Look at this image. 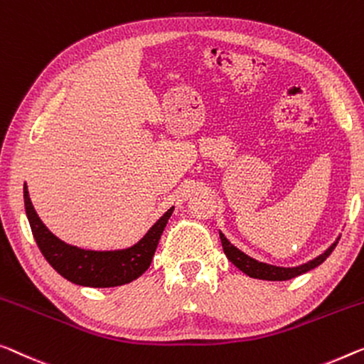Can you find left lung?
Returning a JSON list of instances; mask_svg holds the SVG:
<instances>
[{
  "mask_svg": "<svg viewBox=\"0 0 364 364\" xmlns=\"http://www.w3.org/2000/svg\"><path fill=\"white\" fill-rule=\"evenodd\" d=\"M219 235H220L222 248H224V253L227 255V258H229L230 262L234 263L238 269L243 271L247 276H250V278H255V279H264V281H287V279L296 278V276L307 273V271H311L314 268H317L318 264H322L325 259L330 257V253L335 250V247H337V243L340 240L338 237L337 240L327 248V250L314 259H311V262L302 263L299 267L284 268V267H274V264L258 262V259L248 257L247 253H243L242 250H238L237 247L232 245L222 232H219Z\"/></svg>",
  "mask_w": 364,
  "mask_h": 364,
  "instance_id": "1",
  "label": "left lung"
}]
</instances>
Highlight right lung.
I'll use <instances>...</instances> for the list:
<instances>
[{
  "label": "right lung",
  "instance_id": "1",
  "mask_svg": "<svg viewBox=\"0 0 364 364\" xmlns=\"http://www.w3.org/2000/svg\"><path fill=\"white\" fill-rule=\"evenodd\" d=\"M24 208L37 247L50 267L70 283L88 287H114L137 279L149 269L156 245L175 205L150 227L137 243L122 250H85L55 237L37 215L24 184Z\"/></svg>",
  "mask_w": 364,
  "mask_h": 364
}]
</instances>
